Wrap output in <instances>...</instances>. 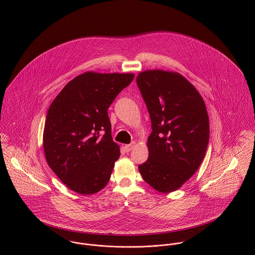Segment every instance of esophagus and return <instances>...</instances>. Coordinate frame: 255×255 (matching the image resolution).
Listing matches in <instances>:
<instances>
[{
  "label": "esophagus",
  "mask_w": 255,
  "mask_h": 255,
  "mask_svg": "<svg viewBox=\"0 0 255 255\" xmlns=\"http://www.w3.org/2000/svg\"><path fill=\"white\" fill-rule=\"evenodd\" d=\"M135 145V142L133 141V142H131L130 144H127V145L125 146V150L127 151V152H129L133 147Z\"/></svg>",
  "instance_id": "34e87169"
}]
</instances>
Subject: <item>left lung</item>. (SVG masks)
I'll use <instances>...</instances> for the list:
<instances>
[{
    "instance_id": "left-lung-1",
    "label": "left lung",
    "mask_w": 255,
    "mask_h": 255,
    "mask_svg": "<svg viewBox=\"0 0 255 255\" xmlns=\"http://www.w3.org/2000/svg\"><path fill=\"white\" fill-rule=\"evenodd\" d=\"M137 86L151 119L149 156L138 166L143 180L168 193L179 189L199 168L209 142V119L196 88L182 74L141 72Z\"/></svg>"
}]
</instances>
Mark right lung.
Here are the masks:
<instances>
[{
	"mask_svg": "<svg viewBox=\"0 0 255 255\" xmlns=\"http://www.w3.org/2000/svg\"><path fill=\"white\" fill-rule=\"evenodd\" d=\"M133 77V73L79 74L48 110L43 132L46 161L79 194L96 193L109 182L121 153L112 138L107 111Z\"/></svg>",
	"mask_w": 255,
	"mask_h": 255,
	"instance_id": "add662e5",
	"label": "right lung"
}]
</instances>
